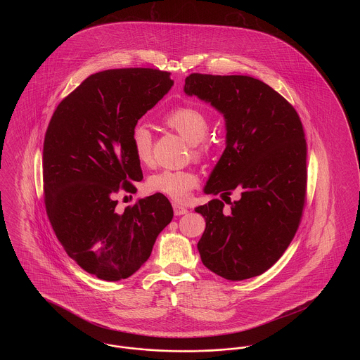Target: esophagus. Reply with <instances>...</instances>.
I'll return each instance as SVG.
<instances>
[{"mask_svg": "<svg viewBox=\"0 0 360 360\" xmlns=\"http://www.w3.org/2000/svg\"><path fill=\"white\" fill-rule=\"evenodd\" d=\"M174 214L175 216H182V214H186L188 213V209L185 206L179 205V204H174Z\"/></svg>", "mask_w": 360, "mask_h": 360, "instance_id": "1", "label": "esophagus"}]
</instances>
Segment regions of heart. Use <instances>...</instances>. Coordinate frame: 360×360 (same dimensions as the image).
Segmentation results:
<instances>
[{"instance_id":"b5f03b06","label":"heart","mask_w":360,"mask_h":360,"mask_svg":"<svg viewBox=\"0 0 360 360\" xmlns=\"http://www.w3.org/2000/svg\"><path fill=\"white\" fill-rule=\"evenodd\" d=\"M163 121L193 146V153L197 158L205 156L207 150L200 143L209 131V120L201 109L191 105H181L172 109ZM132 144L137 160L141 165H148L153 159V134L148 127L143 124L135 127ZM197 182L198 178L193 172L165 169L155 172L147 179V188L153 193L167 195L175 201H184Z\"/></svg>"}]
</instances>
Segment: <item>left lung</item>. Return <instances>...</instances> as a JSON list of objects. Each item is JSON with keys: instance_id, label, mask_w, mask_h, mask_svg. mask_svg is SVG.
Wrapping results in <instances>:
<instances>
[{"instance_id": "left-lung-1", "label": "left lung", "mask_w": 360, "mask_h": 360, "mask_svg": "<svg viewBox=\"0 0 360 360\" xmlns=\"http://www.w3.org/2000/svg\"><path fill=\"white\" fill-rule=\"evenodd\" d=\"M185 93L225 119L226 147L205 194L220 200L195 207L206 228L197 247L210 271L228 281L263 274L289 247L307 195V140L295 109L273 87L247 75L190 74Z\"/></svg>"}]
</instances>
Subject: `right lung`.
<instances>
[{
    "mask_svg": "<svg viewBox=\"0 0 360 360\" xmlns=\"http://www.w3.org/2000/svg\"><path fill=\"white\" fill-rule=\"evenodd\" d=\"M170 72L105 70L87 77L58 105L43 146L46 210L68 255L89 274L116 282L147 262L172 220L159 193L122 213L119 190L135 193L143 172L132 144L137 120L172 89Z\"/></svg>",
    "mask_w": 360,
    "mask_h": 360,
    "instance_id": "1",
    "label": "right lung"
}]
</instances>
